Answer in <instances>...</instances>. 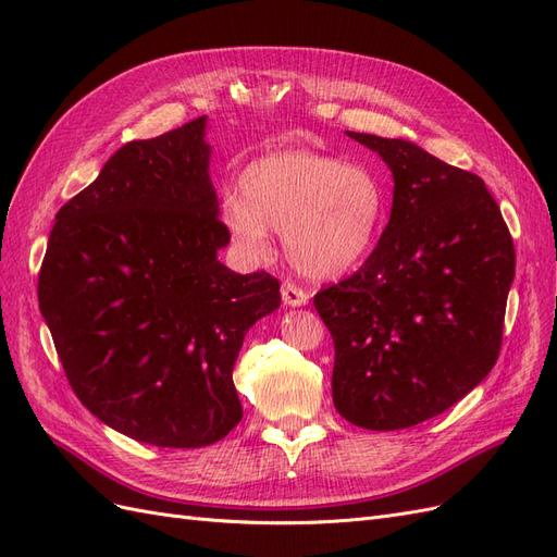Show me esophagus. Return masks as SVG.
Listing matches in <instances>:
<instances>
[{"label": "esophagus", "mask_w": 557, "mask_h": 557, "mask_svg": "<svg viewBox=\"0 0 557 557\" xmlns=\"http://www.w3.org/2000/svg\"><path fill=\"white\" fill-rule=\"evenodd\" d=\"M281 295H283L285 307H301V305H307V301H309V293L305 288H299V285L293 283V281L283 283Z\"/></svg>", "instance_id": "1"}]
</instances>
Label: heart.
I'll return each mask as SVG.
<instances>
[{
	"label": "heart",
	"mask_w": 557,
	"mask_h": 557,
	"mask_svg": "<svg viewBox=\"0 0 557 557\" xmlns=\"http://www.w3.org/2000/svg\"><path fill=\"white\" fill-rule=\"evenodd\" d=\"M239 190L227 193L221 218L252 256L269 250V230L283 232L299 272L330 278L374 248L385 215L379 178L360 164L309 148H276L246 164Z\"/></svg>",
	"instance_id": "heart-1"
}]
</instances>
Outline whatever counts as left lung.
Listing matches in <instances>:
<instances>
[{
  "mask_svg": "<svg viewBox=\"0 0 557 557\" xmlns=\"http://www.w3.org/2000/svg\"><path fill=\"white\" fill-rule=\"evenodd\" d=\"M395 178L393 211L356 274L315 293L348 423L401 430L444 413L497 362L516 250L481 176L420 146L346 132Z\"/></svg>",
  "mask_w": 557,
  "mask_h": 557,
  "instance_id": "8db88e82",
  "label": "left lung"
}]
</instances>
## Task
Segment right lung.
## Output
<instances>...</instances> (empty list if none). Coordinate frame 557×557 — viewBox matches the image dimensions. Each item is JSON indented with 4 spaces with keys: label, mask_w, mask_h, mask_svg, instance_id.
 Masks as SVG:
<instances>
[{
    "label": "right lung",
    "mask_w": 557,
    "mask_h": 557,
    "mask_svg": "<svg viewBox=\"0 0 557 557\" xmlns=\"http://www.w3.org/2000/svg\"><path fill=\"white\" fill-rule=\"evenodd\" d=\"M207 115L129 141L58 211L39 309L92 416L160 448L221 442L244 416L232 369L278 278L218 262L230 244L209 178Z\"/></svg>",
    "instance_id": "1"
}]
</instances>
